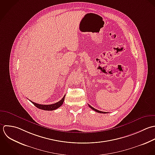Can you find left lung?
Here are the masks:
<instances>
[{"mask_svg": "<svg viewBox=\"0 0 155 155\" xmlns=\"http://www.w3.org/2000/svg\"><path fill=\"white\" fill-rule=\"evenodd\" d=\"M88 106H89V107L91 109H92V110H95V112H98V113H100V114H106V112H102V111L98 110H97V109H95V108H94L93 107H92V106H90L89 104H88Z\"/></svg>", "mask_w": 155, "mask_h": 155, "instance_id": "obj_1", "label": "left lung"}]
</instances>
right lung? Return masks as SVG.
<instances>
[{
	"label": "right lung",
	"instance_id": "obj_1",
	"mask_svg": "<svg viewBox=\"0 0 155 155\" xmlns=\"http://www.w3.org/2000/svg\"><path fill=\"white\" fill-rule=\"evenodd\" d=\"M64 97L65 95L63 97V98L59 101L58 102L52 104H49V105H44V104H39L38 103H35L34 102H32L31 101H30L35 107H37V108L41 109V110H55L57 109H58V107H60L63 103L64 100Z\"/></svg>",
	"mask_w": 155,
	"mask_h": 155
}]
</instances>
